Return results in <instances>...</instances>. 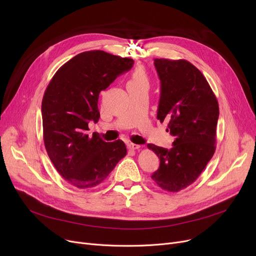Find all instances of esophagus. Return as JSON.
Returning <instances> with one entry per match:
<instances>
[{
  "instance_id": "1",
  "label": "esophagus",
  "mask_w": 256,
  "mask_h": 256,
  "mask_svg": "<svg viewBox=\"0 0 256 256\" xmlns=\"http://www.w3.org/2000/svg\"><path fill=\"white\" fill-rule=\"evenodd\" d=\"M128 148H130V150H139L140 147H141V145H139V144H135V143H128Z\"/></svg>"
}]
</instances>
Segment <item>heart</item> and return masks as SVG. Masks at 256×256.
<instances>
[{
    "mask_svg": "<svg viewBox=\"0 0 256 256\" xmlns=\"http://www.w3.org/2000/svg\"><path fill=\"white\" fill-rule=\"evenodd\" d=\"M138 82H146V76L145 72L142 68H137L132 74V78L128 82V84L130 83H138Z\"/></svg>",
    "mask_w": 256,
    "mask_h": 256,
    "instance_id": "heart-1",
    "label": "heart"
}]
</instances>
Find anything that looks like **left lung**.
I'll return each instance as SVG.
<instances>
[{"mask_svg":"<svg viewBox=\"0 0 256 256\" xmlns=\"http://www.w3.org/2000/svg\"><path fill=\"white\" fill-rule=\"evenodd\" d=\"M160 80L158 119L167 122L172 148L147 144L160 158L152 180L167 192L193 184L216 150L218 100L204 76L189 61L154 59Z\"/></svg>","mask_w":256,"mask_h":256,"instance_id":"1","label":"left lung"}]
</instances>
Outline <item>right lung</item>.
Masks as SVG:
<instances>
[{
	"mask_svg": "<svg viewBox=\"0 0 256 256\" xmlns=\"http://www.w3.org/2000/svg\"><path fill=\"white\" fill-rule=\"evenodd\" d=\"M130 58L104 50L80 52L63 64L48 85L42 104L46 152L61 176L78 189L106 178L126 154L124 141L106 142L87 135L89 121L100 119L98 96L128 72Z\"/></svg>",
	"mask_w": 256,
	"mask_h": 256,
	"instance_id": "add662e5",
	"label": "right lung"
}]
</instances>
